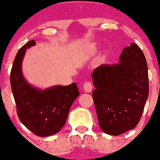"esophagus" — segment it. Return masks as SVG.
<instances>
[{
	"label": "esophagus",
	"instance_id": "esophagus-1",
	"mask_svg": "<svg viewBox=\"0 0 160 160\" xmlns=\"http://www.w3.org/2000/svg\"><path fill=\"white\" fill-rule=\"evenodd\" d=\"M83 89L86 92H91L93 89V86L91 81H86L83 84Z\"/></svg>",
	"mask_w": 160,
	"mask_h": 160
}]
</instances>
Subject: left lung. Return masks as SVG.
Returning <instances> with one entry per match:
<instances>
[{"label":"left lung","instance_id":"1","mask_svg":"<svg viewBox=\"0 0 160 160\" xmlns=\"http://www.w3.org/2000/svg\"><path fill=\"white\" fill-rule=\"evenodd\" d=\"M92 98L102 131L118 136L139 123L149 92L146 58L137 44L124 48L115 64H102L92 74Z\"/></svg>","mask_w":160,"mask_h":160}]
</instances>
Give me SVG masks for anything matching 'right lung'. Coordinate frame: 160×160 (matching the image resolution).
Here are the masks:
<instances>
[{
    "label": "right lung",
    "instance_id": "right-lung-1",
    "mask_svg": "<svg viewBox=\"0 0 160 160\" xmlns=\"http://www.w3.org/2000/svg\"><path fill=\"white\" fill-rule=\"evenodd\" d=\"M35 44L32 40L18 52L11 70V87L20 121L38 137H48L63 127L80 92L76 83L41 91L26 82L21 69L22 60L26 49Z\"/></svg>",
    "mask_w": 160,
    "mask_h": 160
}]
</instances>
